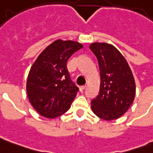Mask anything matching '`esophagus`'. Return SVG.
Listing matches in <instances>:
<instances>
[{
    "label": "esophagus",
    "mask_w": 153,
    "mask_h": 153,
    "mask_svg": "<svg viewBox=\"0 0 153 153\" xmlns=\"http://www.w3.org/2000/svg\"><path fill=\"white\" fill-rule=\"evenodd\" d=\"M86 86H81L80 87H79V89H80V91H83L85 89H86Z\"/></svg>",
    "instance_id": "1"
}]
</instances>
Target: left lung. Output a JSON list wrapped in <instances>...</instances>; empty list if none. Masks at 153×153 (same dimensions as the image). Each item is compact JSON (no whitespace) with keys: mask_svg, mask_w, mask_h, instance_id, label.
Returning <instances> with one entry per match:
<instances>
[{"mask_svg":"<svg viewBox=\"0 0 153 153\" xmlns=\"http://www.w3.org/2000/svg\"><path fill=\"white\" fill-rule=\"evenodd\" d=\"M90 48L98 59L100 70V90L91 101V109L100 118H119L133 103L136 85L133 73L121 53L105 43H94Z\"/></svg>","mask_w":153,"mask_h":153,"instance_id":"obj_1","label":"left lung"}]
</instances>
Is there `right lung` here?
I'll use <instances>...</instances> for the list:
<instances>
[{
  "instance_id": "1",
  "label": "right lung",
  "mask_w": 153,
  "mask_h": 153,
  "mask_svg": "<svg viewBox=\"0 0 153 153\" xmlns=\"http://www.w3.org/2000/svg\"><path fill=\"white\" fill-rule=\"evenodd\" d=\"M82 47L71 40H55L31 67L27 79V97L41 116L55 118L70 109L79 88L71 79L67 62Z\"/></svg>"
}]
</instances>
